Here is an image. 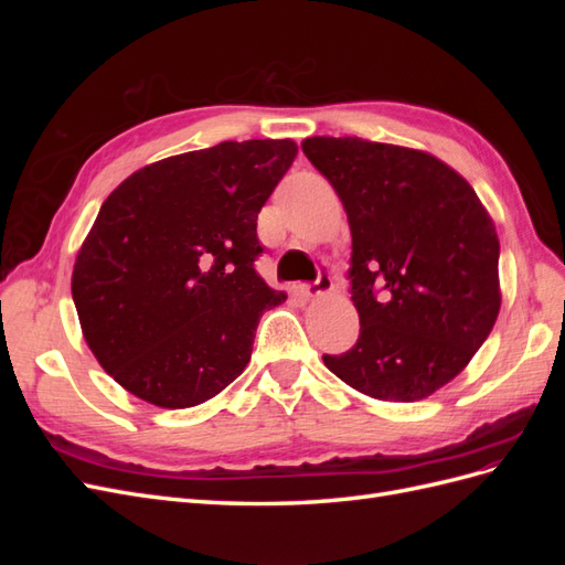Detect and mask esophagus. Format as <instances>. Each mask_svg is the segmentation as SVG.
I'll return each mask as SVG.
<instances>
[{
	"instance_id": "obj_1",
	"label": "esophagus",
	"mask_w": 565,
	"mask_h": 565,
	"mask_svg": "<svg viewBox=\"0 0 565 565\" xmlns=\"http://www.w3.org/2000/svg\"><path fill=\"white\" fill-rule=\"evenodd\" d=\"M297 289H299V295H301L303 299H313V297H318V295L330 292V289H332V278H330L328 268L322 266L320 273H318V278H316L313 282H303V285H299Z\"/></svg>"
}]
</instances>
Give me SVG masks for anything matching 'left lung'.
<instances>
[{"instance_id": "obj_1", "label": "left lung", "mask_w": 565, "mask_h": 565, "mask_svg": "<svg viewBox=\"0 0 565 565\" xmlns=\"http://www.w3.org/2000/svg\"><path fill=\"white\" fill-rule=\"evenodd\" d=\"M303 156L351 226L355 344L322 355L380 401L431 396L467 367L500 313V241L473 188L429 152L358 136H313Z\"/></svg>"}]
</instances>
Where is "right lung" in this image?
<instances>
[{
	"label": "right lung",
	"mask_w": 565,
	"mask_h": 565,
	"mask_svg": "<svg viewBox=\"0 0 565 565\" xmlns=\"http://www.w3.org/2000/svg\"><path fill=\"white\" fill-rule=\"evenodd\" d=\"M295 141H224L119 183L84 241L73 301L110 377L158 407H193L245 370L264 311L285 301L254 262L256 216Z\"/></svg>",
	"instance_id": "right-lung-1"
}]
</instances>
